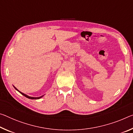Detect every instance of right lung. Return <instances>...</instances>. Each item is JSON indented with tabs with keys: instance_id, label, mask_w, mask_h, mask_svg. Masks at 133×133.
<instances>
[{
	"instance_id": "1",
	"label": "right lung",
	"mask_w": 133,
	"mask_h": 133,
	"mask_svg": "<svg viewBox=\"0 0 133 133\" xmlns=\"http://www.w3.org/2000/svg\"><path fill=\"white\" fill-rule=\"evenodd\" d=\"M14 88L16 90H18V91L19 92V93H21V94L22 95H24V96H25L26 97V98H29V99H40L41 98H42V97H43L44 95H43V96H39V97H31V96H28L27 95H26V94H24V93H22V92H20V91H19V90H18L17 89H16V88L15 87V86H14Z\"/></svg>"
}]
</instances>
